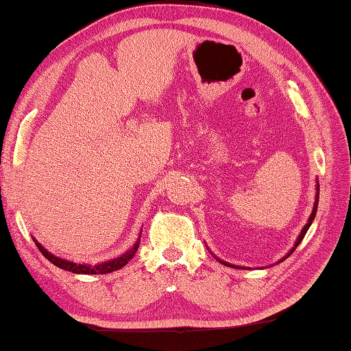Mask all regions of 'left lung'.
<instances>
[{
	"label": "left lung",
	"instance_id": "obj_1",
	"mask_svg": "<svg viewBox=\"0 0 351 351\" xmlns=\"http://www.w3.org/2000/svg\"><path fill=\"white\" fill-rule=\"evenodd\" d=\"M318 197H319V184H318V181H317V185H315V202H314V208H312V213H311V215H309V219H308V223H306V225H304L303 226V229H302V232L299 234V237H297V240H295V243H294V245H293V247H291V250L287 253V255L285 256H283V258H280L279 261H278V263H276V264H279V263H282V261H285L289 255H291V253H293L294 250H295V247H297V245H299L300 243H302V240H303V238H304V235H306V232H308V229H309V226L312 225V221H314V219H315V215H317V208H318ZM211 255L215 258V259H217L219 261V263L220 264H223V265H228V267H232V268H249V267H241V265H234V264H230V263H226V261H223V259H220V258H217V256H215L214 255V253L211 252Z\"/></svg>",
	"mask_w": 351,
	"mask_h": 351
}]
</instances>
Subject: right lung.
Masks as SVG:
<instances>
[{
    "label": "right lung",
    "mask_w": 351,
    "mask_h": 351,
    "mask_svg": "<svg viewBox=\"0 0 351 351\" xmlns=\"http://www.w3.org/2000/svg\"><path fill=\"white\" fill-rule=\"evenodd\" d=\"M140 237H141V232L138 234L137 241L134 243L132 247H130L125 253H122V255H119V256H116L113 259L104 261V263H99V264L75 263V261H69V259L60 258V256H57V255H54V253H51V252H48L47 249H45L43 245L39 241H37L34 237H33V241L36 243L37 249L42 252V255L47 258L49 263L54 264L56 267L62 268V270L75 273V274H106V273L121 270L122 267H125L126 264L130 263V261L134 258V255H136V252H137L138 245H140Z\"/></svg>",
    "instance_id": "right-lung-1"
}]
</instances>
